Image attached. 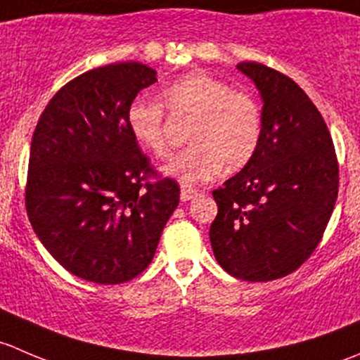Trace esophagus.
<instances>
[{
  "label": "esophagus",
  "mask_w": 360,
  "mask_h": 360,
  "mask_svg": "<svg viewBox=\"0 0 360 360\" xmlns=\"http://www.w3.org/2000/svg\"><path fill=\"white\" fill-rule=\"evenodd\" d=\"M195 197H198L197 190H193V188H188V186L181 188V200H183V202L191 200V198H195Z\"/></svg>",
  "instance_id": "obj_1"
}]
</instances>
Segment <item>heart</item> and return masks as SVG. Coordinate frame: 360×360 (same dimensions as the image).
<instances>
[{"instance_id":"obj_1","label":"heart","mask_w":360,"mask_h":360,"mask_svg":"<svg viewBox=\"0 0 360 360\" xmlns=\"http://www.w3.org/2000/svg\"><path fill=\"white\" fill-rule=\"evenodd\" d=\"M162 103L172 115L193 118L186 134L190 146L174 155L162 169L184 186L214 179L223 167L226 172L242 169L259 146L263 125L254 97L230 89L207 72H190L167 85ZM127 125L144 150L155 157L167 153L162 104L134 99L127 108Z\"/></svg>"}]
</instances>
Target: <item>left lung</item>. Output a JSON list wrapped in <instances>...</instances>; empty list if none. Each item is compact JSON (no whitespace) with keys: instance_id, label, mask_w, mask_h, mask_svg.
Listing matches in <instances>:
<instances>
[{"instance_id":"obj_1","label":"left lung","mask_w":360,"mask_h":360,"mask_svg":"<svg viewBox=\"0 0 360 360\" xmlns=\"http://www.w3.org/2000/svg\"><path fill=\"white\" fill-rule=\"evenodd\" d=\"M237 69L259 90L261 141L212 191L209 238L228 274L268 282L297 270L321 242L338 198V160L324 118L297 83L257 63Z\"/></svg>"}]
</instances>
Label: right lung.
Here are the masks:
<instances>
[{"mask_svg":"<svg viewBox=\"0 0 360 360\" xmlns=\"http://www.w3.org/2000/svg\"><path fill=\"white\" fill-rule=\"evenodd\" d=\"M157 82L141 63L86 71L46 104L29 153L25 209L45 249L76 277L122 284L146 270L179 203L127 125V108Z\"/></svg>","mask_w":360,"mask_h":360,"instance_id":"right-lung-1","label":"right lung"}]
</instances>
